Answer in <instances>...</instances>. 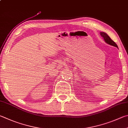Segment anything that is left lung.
<instances>
[{
	"mask_svg": "<svg viewBox=\"0 0 128 128\" xmlns=\"http://www.w3.org/2000/svg\"><path fill=\"white\" fill-rule=\"evenodd\" d=\"M100 35L101 36V37H102V38H104V41H105V42H106L108 44H109V45H110L111 46H115V47L118 48V45H116V44L114 41L111 40L110 37L108 36V34H106L105 32H101Z\"/></svg>",
	"mask_w": 128,
	"mask_h": 128,
	"instance_id": "left-lung-1",
	"label": "left lung"
}]
</instances>
